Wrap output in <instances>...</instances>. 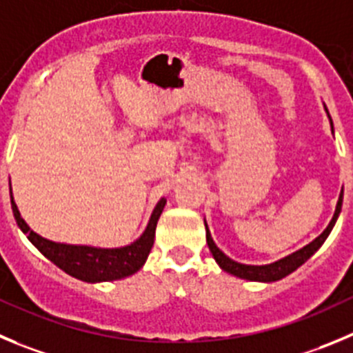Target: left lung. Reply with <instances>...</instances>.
I'll use <instances>...</instances> for the list:
<instances>
[{
	"mask_svg": "<svg viewBox=\"0 0 353 353\" xmlns=\"http://www.w3.org/2000/svg\"><path fill=\"white\" fill-rule=\"evenodd\" d=\"M325 113H327L329 123H331V130H332V120H331V117H329V111L325 110ZM341 205H343V190H341L340 199H338V203H336L334 216H332V219H331V223L327 225V228H325L324 232L317 236V239L312 240L308 245H305L303 249H299V251L292 252V254L285 256V258L279 259V261L270 263V265H243V263L233 261L232 258H228V256H226L225 252H223L221 249L216 245V243H214L209 228H207V223L203 221L205 223L207 245H209L210 252H212V256H214V259H216L217 265L221 266L225 272L232 273V275L239 276V279H245V281L276 282V281H281V279H284V276H288L289 273H292L294 270H298L303 263L308 261V259H310L312 256H314L315 252L321 249V245L325 242V239L329 236L331 230L334 228L336 219H338V216H340V212H341Z\"/></svg>",
	"mask_w": 353,
	"mask_h": 353,
	"instance_id": "8db88e82",
	"label": "left lung"
}]
</instances>
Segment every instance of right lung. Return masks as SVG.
Returning a JSON list of instances; mask_svg holds the SVG:
<instances>
[{
    "mask_svg": "<svg viewBox=\"0 0 353 353\" xmlns=\"http://www.w3.org/2000/svg\"><path fill=\"white\" fill-rule=\"evenodd\" d=\"M10 199H12V210L15 216L19 228L28 235L32 245L41 252L45 258L50 259L54 265L64 270L68 275L74 276L78 281L90 282H110L120 281L128 275H134L143 268L150 256L151 247L154 242V230L160 219V214L165 207L167 200L161 199L157 207L151 212L150 221H148L146 230L136 242L128 243L123 247H114V249H104V247H92V245H72V243H61L48 240L45 236L38 235L28 226V223L22 219L21 212L17 209V203L12 195V184H10Z\"/></svg>",
    "mask_w": 353,
    "mask_h": 353,
    "instance_id": "right-lung-1",
    "label": "right lung"
}]
</instances>
